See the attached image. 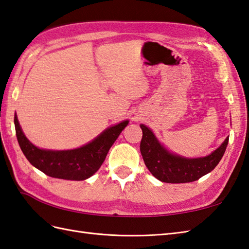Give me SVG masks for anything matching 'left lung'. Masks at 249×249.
<instances>
[{
	"label": "left lung",
	"instance_id": "8db88e82",
	"mask_svg": "<svg viewBox=\"0 0 249 249\" xmlns=\"http://www.w3.org/2000/svg\"><path fill=\"white\" fill-rule=\"evenodd\" d=\"M140 127L143 132L140 151L144 163L154 177L166 183L192 182L210 173L221 161L229 140L227 137L215 151L205 157L187 158L166 149L146 125L141 124Z\"/></svg>",
	"mask_w": 249,
	"mask_h": 249
}]
</instances>
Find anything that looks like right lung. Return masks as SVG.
Instances as JSON below:
<instances>
[{
  "mask_svg": "<svg viewBox=\"0 0 249 249\" xmlns=\"http://www.w3.org/2000/svg\"><path fill=\"white\" fill-rule=\"evenodd\" d=\"M129 121L108 127L85 145L67 151L39 148L28 140L15 114L16 135L21 151L30 163L45 175L66 180H85L100 169L109 149Z\"/></svg>",
  "mask_w": 249,
  "mask_h": 249,
  "instance_id": "add662e5",
  "label": "right lung"
}]
</instances>
